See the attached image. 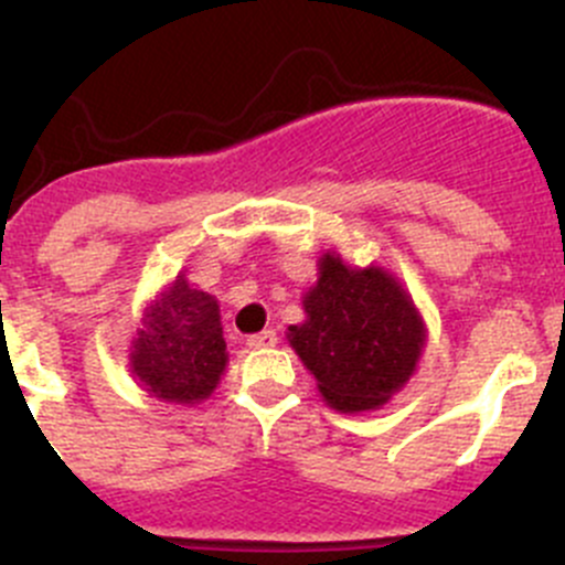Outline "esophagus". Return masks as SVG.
Instances as JSON below:
<instances>
[{
  "instance_id": "obj_1",
  "label": "esophagus",
  "mask_w": 565,
  "mask_h": 565,
  "mask_svg": "<svg viewBox=\"0 0 565 565\" xmlns=\"http://www.w3.org/2000/svg\"><path fill=\"white\" fill-rule=\"evenodd\" d=\"M276 341H278L276 330H262V333L248 335L246 344L250 347V350H265V347H276Z\"/></svg>"
}]
</instances>
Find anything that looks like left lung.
I'll return each instance as SVG.
<instances>
[{
	"instance_id": "obj_1",
	"label": "left lung",
	"mask_w": 565,
	"mask_h": 565,
	"mask_svg": "<svg viewBox=\"0 0 565 565\" xmlns=\"http://www.w3.org/2000/svg\"><path fill=\"white\" fill-rule=\"evenodd\" d=\"M303 306L309 319L289 328V344L335 409L380 407L415 372L424 324L396 278L380 267L352 270L324 254Z\"/></svg>"
}]
</instances>
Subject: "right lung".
Instances as JSON below:
<instances>
[{"mask_svg": "<svg viewBox=\"0 0 565 565\" xmlns=\"http://www.w3.org/2000/svg\"><path fill=\"white\" fill-rule=\"evenodd\" d=\"M130 361L139 383L158 398L180 404L207 398L226 366L218 303L177 278L147 309Z\"/></svg>", "mask_w": 565, "mask_h": 565, "instance_id": "right-lung-1", "label": "right lung"}]
</instances>
